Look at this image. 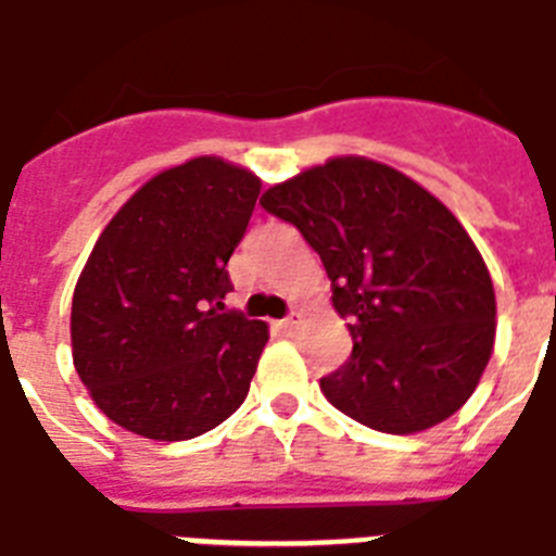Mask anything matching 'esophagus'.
Masks as SVG:
<instances>
[{
  "instance_id": "34e87169",
  "label": "esophagus",
  "mask_w": 556,
  "mask_h": 556,
  "mask_svg": "<svg viewBox=\"0 0 556 556\" xmlns=\"http://www.w3.org/2000/svg\"><path fill=\"white\" fill-rule=\"evenodd\" d=\"M300 323H302V317L300 314H291V317H286V319H279V328H282V331H296V328H300Z\"/></svg>"
}]
</instances>
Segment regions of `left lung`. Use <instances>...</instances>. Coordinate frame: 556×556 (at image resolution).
Listing matches in <instances>:
<instances>
[{
    "label": "left lung",
    "instance_id": "obj_1",
    "mask_svg": "<svg viewBox=\"0 0 556 556\" xmlns=\"http://www.w3.org/2000/svg\"><path fill=\"white\" fill-rule=\"evenodd\" d=\"M296 225L349 319L351 351L319 380L333 408L382 434H417L466 405L494 351L497 300L473 239L391 165L333 156L263 193Z\"/></svg>",
    "mask_w": 556,
    "mask_h": 556
}]
</instances>
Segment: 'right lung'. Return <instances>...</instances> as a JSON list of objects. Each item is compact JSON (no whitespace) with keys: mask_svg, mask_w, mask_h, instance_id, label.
Returning <instances> with one entry per match:
<instances>
[{"mask_svg":"<svg viewBox=\"0 0 556 556\" xmlns=\"http://www.w3.org/2000/svg\"><path fill=\"white\" fill-rule=\"evenodd\" d=\"M260 176L197 156L148 179L99 233L71 305L79 380L108 419L156 442L200 437L245 403L268 325L219 314Z\"/></svg>","mask_w":556,"mask_h":556,"instance_id":"right-lung-1","label":"right lung"}]
</instances>
